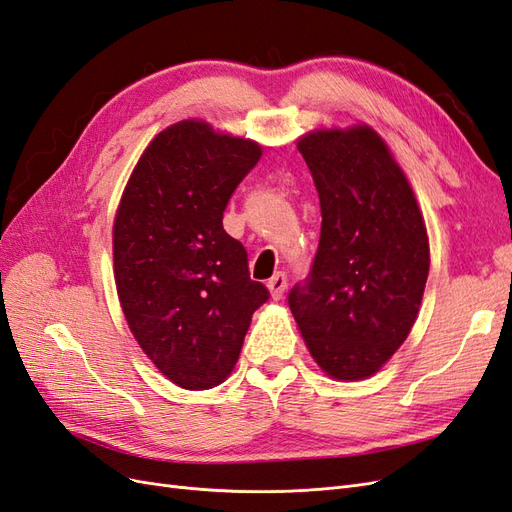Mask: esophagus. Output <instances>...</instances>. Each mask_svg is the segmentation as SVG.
I'll use <instances>...</instances> for the list:
<instances>
[{"instance_id":"esophagus-1","label":"esophagus","mask_w":512,"mask_h":512,"mask_svg":"<svg viewBox=\"0 0 512 512\" xmlns=\"http://www.w3.org/2000/svg\"><path fill=\"white\" fill-rule=\"evenodd\" d=\"M267 286H269V290H271V297L277 301V299H282L284 297V290H286V286H288V277H286V273H275L271 280L267 282Z\"/></svg>"}]
</instances>
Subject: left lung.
Masks as SVG:
<instances>
[{
	"label": "left lung",
	"instance_id": "8db88e82",
	"mask_svg": "<svg viewBox=\"0 0 512 512\" xmlns=\"http://www.w3.org/2000/svg\"><path fill=\"white\" fill-rule=\"evenodd\" d=\"M299 151L320 198L312 269L288 292L316 363L363 380L391 359L421 307L429 273L423 215L401 168L367 126L303 136Z\"/></svg>",
	"mask_w": 512,
	"mask_h": 512
}]
</instances>
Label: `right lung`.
I'll use <instances>...</instances> for the list:
<instances>
[{
  "label": "right lung",
  "instance_id": "add662e5",
  "mask_svg": "<svg viewBox=\"0 0 512 512\" xmlns=\"http://www.w3.org/2000/svg\"><path fill=\"white\" fill-rule=\"evenodd\" d=\"M258 160L256 143L181 121L153 138L123 190L113 228L119 301L138 346L181 389L228 378L269 299L222 224Z\"/></svg>",
  "mask_w": 512,
  "mask_h": 512
}]
</instances>
